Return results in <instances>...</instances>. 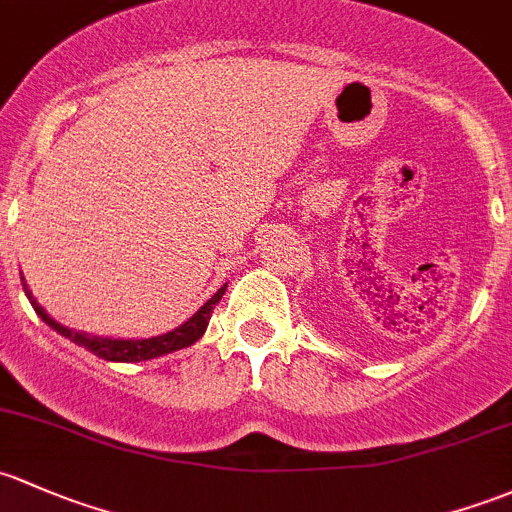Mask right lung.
Segmentation results:
<instances>
[{
    "mask_svg": "<svg viewBox=\"0 0 512 512\" xmlns=\"http://www.w3.org/2000/svg\"><path fill=\"white\" fill-rule=\"evenodd\" d=\"M225 287H228V284H223V287H220L218 292H215L213 297L208 299L206 304H203L201 309H198L196 314H193L191 319L186 321V324L174 328V331L164 333V336L142 338V341H132V338H129V341H125V338H102V336H88V333H80V331H71V328H66V326L58 324V321H53L51 316H48L46 311L41 309L39 301L31 297V292H29V287H26V284H24V292H26V297H29L31 306H34L36 314H39L48 326L56 328L61 336L71 338V341L78 343V346L88 348V351L98 355V358L115 360V363H139V360L159 358V355L181 351V348L196 343L198 338L206 333L208 321H211V314H213V306L218 304L220 299H223Z\"/></svg>",
    "mask_w": 512,
    "mask_h": 512,
    "instance_id": "1",
    "label": "right lung"
}]
</instances>
